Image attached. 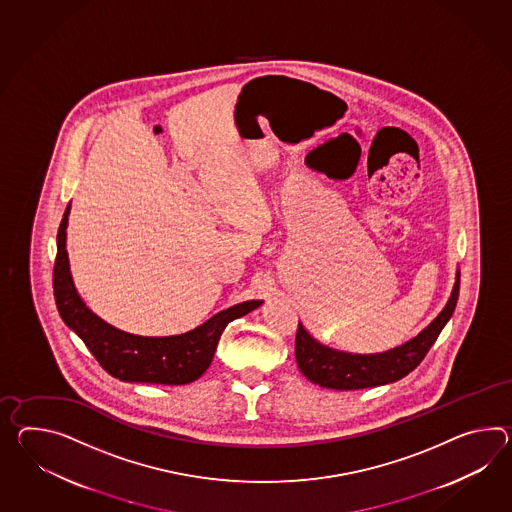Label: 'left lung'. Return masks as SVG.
I'll use <instances>...</instances> for the list:
<instances>
[{"instance_id":"1","label":"left lung","mask_w":512,"mask_h":512,"mask_svg":"<svg viewBox=\"0 0 512 512\" xmlns=\"http://www.w3.org/2000/svg\"><path fill=\"white\" fill-rule=\"evenodd\" d=\"M461 274L457 270V279L446 307L431 324L425 327L418 337L401 344L398 348L388 349L374 355H357L322 346L298 325L296 331V361L301 374L314 385L335 390H359V388L379 387L394 383L401 377L411 374L412 370L424 361L427 351L435 344L440 331L448 324L455 305L459 300Z\"/></svg>"}]
</instances>
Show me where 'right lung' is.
<instances>
[{"instance_id": "1", "label": "right lung", "mask_w": 512, "mask_h": 512, "mask_svg": "<svg viewBox=\"0 0 512 512\" xmlns=\"http://www.w3.org/2000/svg\"><path fill=\"white\" fill-rule=\"evenodd\" d=\"M70 205L57 233V257L53 266V294L59 314L85 342L107 374L127 383L187 385L211 366L225 325L257 309L262 301L251 300L214 314L200 327L174 337H138L103 322L79 298L70 274L66 253V225Z\"/></svg>"}]
</instances>
